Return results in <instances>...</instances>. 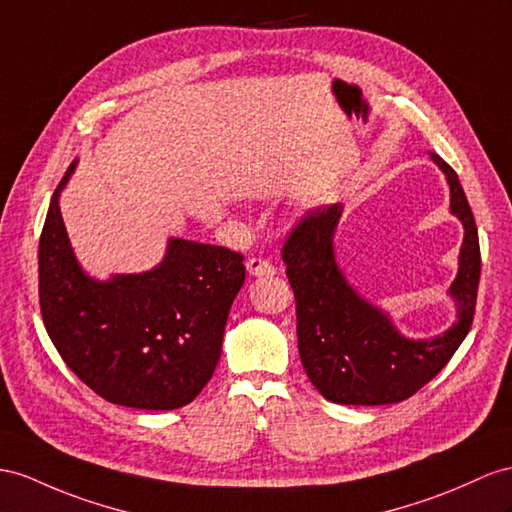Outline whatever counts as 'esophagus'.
<instances>
[{"instance_id":"obj_1","label":"esophagus","mask_w":512,"mask_h":512,"mask_svg":"<svg viewBox=\"0 0 512 512\" xmlns=\"http://www.w3.org/2000/svg\"><path fill=\"white\" fill-rule=\"evenodd\" d=\"M246 270H248V274H251V277H272L274 272V266L270 264V261H266V259H261V257H251L246 261Z\"/></svg>"}]
</instances>
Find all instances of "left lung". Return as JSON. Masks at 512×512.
<instances>
[{
	"label": "left lung",
	"instance_id": "left-lung-1",
	"mask_svg": "<svg viewBox=\"0 0 512 512\" xmlns=\"http://www.w3.org/2000/svg\"><path fill=\"white\" fill-rule=\"evenodd\" d=\"M450 186V212L465 238L448 296L456 322L448 331L411 339L389 313L348 283L335 257V229L344 205L318 209L298 222L283 246L285 274L296 296V335L303 368L326 400L335 404H393L411 398L452 359L471 329L480 281V244L461 181L437 153H430Z\"/></svg>",
	"mask_w": 512,
	"mask_h": 512
}]
</instances>
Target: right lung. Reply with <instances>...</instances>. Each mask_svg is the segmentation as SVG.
Segmentation results:
<instances>
[{"label":"right lung","instance_id":"add662e5","mask_svg":"<svg viewBox=\"0 0 512 512\" xmlns=\"http://www.w3.org/2000/svg\"><path fill=\"white\" fill-rule=\"evenodd\" d=\"M51 196L38 244L45 329L64 363L97 396L142 411L190 404L212 378L233 298L244 285L242 255L170 238L164 259L136 274L93 279L80 266Z\"/></svg>","mask_w":512,"mask_h":512}]
</instances>
